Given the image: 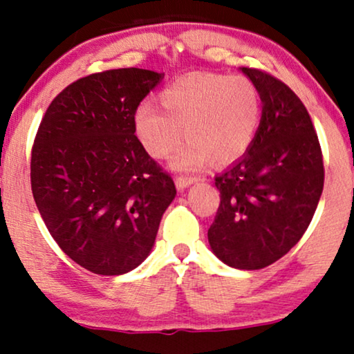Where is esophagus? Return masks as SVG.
<instances>
[{
  "label": "esophagus",
  "instance_id": "1",
  "mask_svg": "<svg viewBox=\"0 0 354 354\" xmlns=\"http://www.w3.org/2000/svg\"><path fill=\"white\" fill-rule=\"evenodd\" d=\"M195 182H196V178H193V177H177L176 178V187H177L178 192H183L187 187L193 185Z\"/></svg>",
  "mask_w": 354,
  "mask_h": 354
}]
</instances>
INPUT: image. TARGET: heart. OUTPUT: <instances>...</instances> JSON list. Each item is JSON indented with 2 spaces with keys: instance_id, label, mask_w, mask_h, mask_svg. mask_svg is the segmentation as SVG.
I'll return each mask as SVG.
<instances>
[{
  "instance_id": "b5f03b06",
  "label": "heart",
  "mask_w": 354,
  "mask_h": 354,
  "mask_svg": "<svg viewBox=\"0 0 354 354\" xmlns=\"http://www.w3.org/2000/svg\"><path fill=\"white\" fill-rule=\"evenodd\" d=\"M160 106L142 103L133 113L135 133L154 158L174 151L183 133L185 145L171 159V167L195 172L211 159L235 161L248 151L261 118V96L246 77L188 74L164 86Z\"/></svg>"
}]
</instances>
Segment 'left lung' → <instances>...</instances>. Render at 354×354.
Masks as SVG:
<instances>
[{
  "mask_svg": "<svg viewBox=\"0 0 354 354\" xmlns=\"http://www.w3.org/2000/svg\"><path fill=\"white\" fill-rule=\"evenodd\" d=\"M240 71L258 88L263 113L248 151L216 176L221 205L207 240L224 264L256 270L287 254L311 224L324 162L301 100L263 71Z\"/></svg>",
  "mask_w": 354,
  "mask_h": 354,
  "instance_id": "left-lung-1",
  "label": "left lung"
}]
</instances>
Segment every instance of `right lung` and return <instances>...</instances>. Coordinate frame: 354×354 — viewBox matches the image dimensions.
Masks as SVG:
<instances>
[{
  "label": "right lung",
  "instance_id": "1",
  "mask_svg": "<svg viewBox=\"0 0 354 354\" xmlns=\"http://www.w3.org/2000/svg\"><path fill=\"white\" fill-rule=\"evenodd\" d=\"M162 77L127 67L79 79L53 100L37 132L33 200L59 248L93 274L138 268L177 195L133 127L135 109Z\"/></svg>",
  "mask_w": 354,
  "mask_h": 354
}]
</instances>
